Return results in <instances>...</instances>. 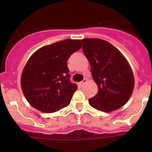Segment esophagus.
<instances>
[{"instance_id": "34e87169", "label": "esophagus", "mask_w": 152, "mask_h": 152, "mask_svg": "<svg viewBox=\"0 0 152 152\" xmlns=\"http://www.w3.org/2000/svg\"><path fill=\"white\" fill-rule=\"evenodd\" d=\"M87 79H84L83 81L80 82V85H81V86H83V85H85V84L86 83V82H87Z\"/></svg>"}]
</instances>
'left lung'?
I'll return each mask as SVG.
<instances>
[{"label": "left lung", "mask_w": 152, "mask_h": 152, "mask_svg": "<svg viewBox=\"0 0 152 152\" xmlns=\"http://www.w3.org/2000/svg\"><path fill=\"white\" fill-rule=\"evenodd\" d=\"M84 53L92 76L99 87L89 103L102 112L118 110L128 102L134 88V76L129 64L112 44L99 38L82 39Z\"/></svg>", "instance_id": "left-lung-1"}]
</instances>
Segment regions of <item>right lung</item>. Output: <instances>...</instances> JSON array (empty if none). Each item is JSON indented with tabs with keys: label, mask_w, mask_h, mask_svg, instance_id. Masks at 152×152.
Masks as SVG:
<instances>
[{
	"label": "right lung",
	"mask_w": 152,
	"mask_h": 152,
	"mask_svg": "<svg viewBox=\"0 0 152 152\" xmlns=\"http://www.w3.org/2000/svg\"><path fill=\"white\" fill-rule=\"evenodd\" d=\"M81 48V40L67 39L42 47L31 55L23 70L21 87L32 107L51 113L70 104L78 87L70 82L67 61Z\"/></svg>",
	"instance_id": "obj_1"
}]
</instances>
